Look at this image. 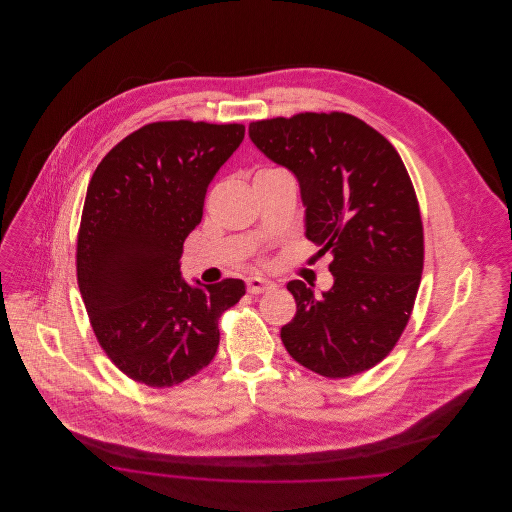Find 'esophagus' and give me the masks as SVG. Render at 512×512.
Masks as SVG:
<instances>
[{
  "mask_svg": "<svg viewBox=\"0 0 512 512\" xmlns=\"http://www.w3.org/2000/svg\"><path fill=\"white\" fill-rule=\"evenodd\" d=\"M274 288L276 286L267 278H263V276L247 278V292L251 293V295H259V293H265L268 290H274Z\"/></svg>",
  "mask_w": 512,
  "mask_h": 512,
  "instance_id": "esophagus-1",
  "label": "esophagus"
}]
</instances>
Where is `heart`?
Here are the masks:
<instances>
[{
  "mask_svg": "<svg viewBox=\"0 0 512 512\" xmlns=\"http://www.w3.org/2000/svg\"><path fill=\"white\" fill-rule=\"evenodd\" d=\"M280 169H265V171L257 172V174H268V172H278Z\"/></svg>",
  "mask_w": 512,
  "mask_h": 512,
  "instance_id": "1",
  "label": "heart"
}]
</instances>
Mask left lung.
<instances>
[{
    "label": "left lung",
    "instance_id": "1",
    "mask_svg": "<svg viewBox=\"0 0 512 512\" xmlns=\"http://www.w3.org/2000/svg\"><path fill=\"white\" fill-rule=\"evenodd\" d=\"M249 138L295 174L305 236L334 257V286L320 297L288 282L297 313L280 338L320 376L365 372L401 338L420 286L424 232L409 172L380 132L338 111L251 122Z\"/></svg>",
    "mask_w": 512,
    "mask_h": 512
}]
</instances>
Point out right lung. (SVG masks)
<instances>
[{
  "mask_svg": "<svg viewBox=\"0 0 512 512\" xmlns=\"http://www.w3.org/2000/svg\"><path fill=\"white\" fill-rule=\"evenodd\" d=\"M244 124L151 122L94 172L76 242V278L99 345L121 372L171 388L209 365L238 278L190 286L180 257L207 188L240 147Z\"/></svg>",
  "mask_w": 512,
  "mask_h": 512,
  "instance_id": "right-lung-1",
  "label": "right lung"
}]
</instances>
